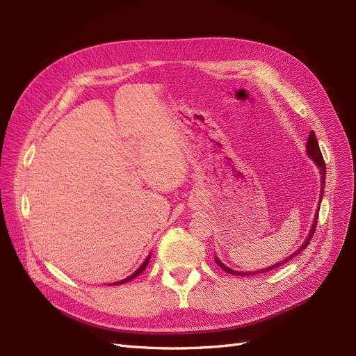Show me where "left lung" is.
Here are the masks:
<instances>
[{"mask_svg":"<svg viewBox=\"0 0 356 356\" xmlns=\"http://www.w3.org/2000/svg\"><path fill=\"white\" fill-rule=\"evenodd\" d=\"M307 154L312 157V160L315 161V163L318 165V168H319V172H321V187H322V190H324V187H325V172H327V169H325V161H324V157H322V153H321V149H319V144H318V139H316V135H315V132L312 131L310 132V135H309V139H307ZM321 199H322V191H321ZM318 215H319V208H318V212H316V218H315V221H314V225H312V230H310V233H309V236H307V239H306V242L301 245L298 250L293 254V255H289L286 260H284V261H279V263H276L275 266H270V267H267V268H264V270H260V272H236V270H232V268H229L227 266H224L217 257H215V261H217V264L222 268V270H225L227 273H230V275H238V276H252V275H258V273H266V272H270V270H275V268H277V267H281L282 264H285L286 261H289L291 258H294L296 255H298L301 251L305 250V248H307V245L310 243V241H312V238H314V233H315V230H316V224H318Z\"/></svg>","mask_w":356,"mask_h":356,"instance_id":"1","label":"left lung"}]
</instances>
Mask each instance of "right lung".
I'll return each mask as SVG.
<instances>
[{
	"label": "right lung",
	"mask_w": 356,
	"mask_h": 356,
	"mask_svg": "<svg viewBox=\"0 0 356 356\" xmlns=\"http://www.w3.org/2000/svg\"><path fill=\"white\" fill-rule=\"evenodd\" d=\"M149 255H152V254H149ZM149 255L147 257V260H145V261L143 263V266H141V267H139V268H138V270H136V272H135L134 275H131V276H129V277L123 279V281H120V282H115L114 285H118V284H124V282H127V281H132V279H134V277H136L138 275H141V273H143V272L145 270V267L148 266V261H149Z\"/></svg>",
	"instance_id": "obj_1"
}]
</instances>
